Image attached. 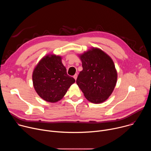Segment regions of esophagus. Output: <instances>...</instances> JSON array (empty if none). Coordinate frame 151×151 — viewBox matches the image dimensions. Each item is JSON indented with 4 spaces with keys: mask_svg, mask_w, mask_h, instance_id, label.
I'll use <instances>...</instances> for the list:
<instances>
[{
    "mask_svg": "<svg viewBox=\"0 0 151 151\" xmlns=\"http://www.w3.org/2000/svg\"><path fill=\"white\" fill-rule=\"evenodd\" d=\"M77 77H78V75H77V74H75V75L73 76V78H74V79H75V80H76V79H77Z\"/></svg>",
    "mask_w": 151,
    "mask_h": 151,
    "instance_id": "obj_1",
    "label": "esophagus"
}]
</instances>
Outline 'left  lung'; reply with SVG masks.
<instances>
[{
	"label": "left lung",
	"mask_w": 151,
	"mask_h": 151,
	"mask_svg": "<svg viewBox=\"0 0 151 151\" xmlns=\"http://www.w3.org/2000/svg\"><path fill=\"white\" fill-rule=\"evenodd\" d=\"M83 70L76 83L89 101L99 104L107 100L114 90L118 74L111 57L100 48L91 47L78 54Z\"/></svg>",
	"instance_id": "obj_1"
}]
</instances>
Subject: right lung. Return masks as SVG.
Returning <instances> with one entry per match:
<instances>
[{"instance_id": "right-lung-1", "label": "right lung", "mask_w": 151, "mask_h": 151, "mask_svg": "<svg viewBox=\"0 0 151 151\" xmlns=\"http://www.w3.org/2000/svg\"><path fill=\"white\" fill-rule=\"evenodd\" d=\"M61 60L60 55L47 54L40 60L33 69L34 88L39 96L46 101H60L75 82V79L67 74Z\"/></svg>"}]
</instances>
